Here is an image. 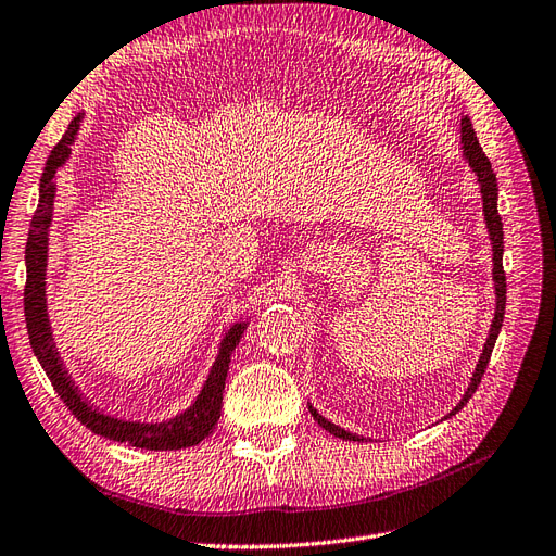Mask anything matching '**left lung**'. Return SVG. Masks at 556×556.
I'll list each match as a JSON object with an SVG mask.
<instances>
[{
    "label": "left lung",
    "mask_w": 556,
    "mask_h": 556,
    "mask_svg": "<svg viewBox=\"0 0 556 556\" xmlns=\"http://www.w3.org/2000/svg\"><path fill=\"white\" fill-rule=\"evenodd\" d=\"M462 148H464V157L468 160V166L470 169L476 172L478 176V182H480V192H482V211H484V220H486V229H490V237H492V250H494V288H496V313H494V323H492V329H490V339H486L484 343V350L480 355V362L476 366V374L473 378H470V384L468 390L464 394V399L459 401V406L454 408L450 415L459 413L466 401L476 394L478 384L484 376V368L486 364H490V357H492V350H494V343L498 339V331L503 327V315H506V271H503V223H501V215H498V206H496V199H498V185H496V174L492 169V162L486 160V155L482 153L480 148V141L476 137L473 131V125H470L468 117H462ZM311 415L315 417V422L327 429L329 433H333L336 439H343V441H364L359 439V435L350 433L341 427L331 425L329 419H325L323 415H319L313 406H311Z\"/></svg>",
    "instance_id": "left-lung-1"
}]
</instances>
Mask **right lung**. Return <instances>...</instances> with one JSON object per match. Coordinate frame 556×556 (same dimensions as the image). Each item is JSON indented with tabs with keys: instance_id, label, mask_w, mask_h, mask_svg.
<instances>
[{
	"instance_id": "obj_1",
	"label": "right lung",
	"mask_w": 556,
	"mask_h": 556,
	"mask_svg": "<svg viewBox=\"0 0 556 556\" xmlns=\"http://www.w3.org/2000/svg\"><path fill=\"white\" fill-rule=\"evenodd\" d=\"M80 117L76 115L72 125L66 127L64 137L60 143L50 150L46 160V169L41 174L39 185V206L31 217L29 233H27V248H25V264H27V280H25V323L29 343L39 364L43 366L46 376L50 378V384L55 387L58 396L64 401V406L72 410V415L80 425H86L90 431L104 435V439L129 443L131 447L141 450H180L197 445L204 441L206 435L215 429L217 419H220L223 408V390L229 371L231 352L239 345L241 336L245 331V325L239 323L229 329V333L220 343V355H217L211 376L204 384V390L197 396L192 406L182 415H176L169 422L160 425H141V422H125V419H115L104 413L92 408L88 401L80 399V392L72 378L66 376L62 368V359L53 343V333H50L48 313H46V257H48V227L50 215H53V199H55V172L58 166L64 164L70 157V146L76 137Z\"/></svg>"
}]
</instances>
